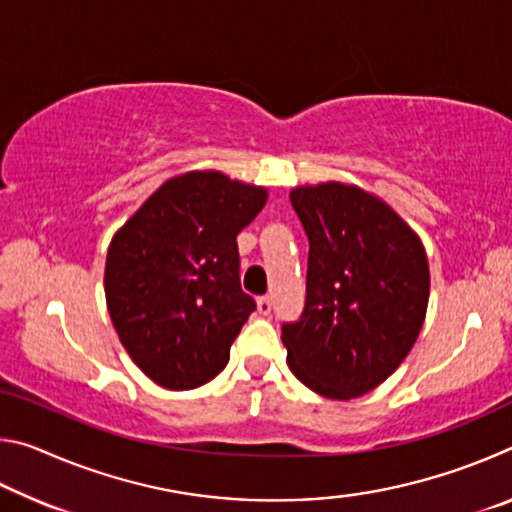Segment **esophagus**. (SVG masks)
I'll list each match as a JSON object with an SVG mask.
<instances>
[{"label":"esophagus","mask_w":512,"mask_h":512,"mask_svg":"<svg viewBox=\"0 0 512 512\" xmlns=\"http://www.w3.org/2000/svg\"><path fill=\"white\" fill-rule=\"evenodd\" d=\"M271 309H273V298L271 296H262V298H257V311L259 314H271Z\"/></svg>","instance_id":"obj_1"}]
</instances>
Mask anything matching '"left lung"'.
<instances>
[{
	"label": "left lung",
	"instance_id": "obj_1",
	"mask_svg": "<svg viewBox=\"0 0 512 512\" xmlns=\"http://www.w3.org/2000/svg\"><path fill=\"white\" fill-rule=\"evenodd\" d=\"M291 205L309 259L305 309L282 323L289 368L329 400L361 397L393 375L418 339L427 255L391 207L357 187H298Z\"/></svg>",
	"mask_w": 512,
	"mask_h": 512
}]
</instances>
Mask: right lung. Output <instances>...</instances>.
<instances>
[{
    "label": "right lung",
    "instance_id": "obj_1",
    "mask_svg": "<svg viewBox=\"0 0 512 512\" xmlns=\"http://www.w3.org/2000/svg\"><path fill=\"white\" fill-rule=\"evenodd\" d=\"M266 189L216 171L164 183L108 248L106 300L119 341L169 391L214 379L255 311L241 289L237 235Z\"/></svg>",
    "mask_w": 512,
    "mask_h": 512
}]
</instances>
